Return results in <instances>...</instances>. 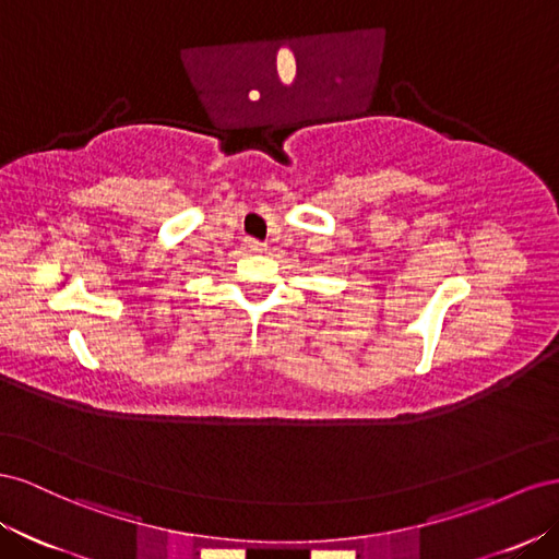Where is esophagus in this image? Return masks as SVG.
Listing matches in <instances>:
<instances>
[{
	"mask_svg": "<svg viewBox=\"0 0 559 559\" xmlns=\"http://www.w3.org/2000/svg\"><path fill=\"white\" fill-rule=\"evenodd\" d=\"M246 246H248V250H250V252H262V250H266V248H264V243H260V241H250V238H248V243H246Z\"/></svg>",
	"mask_w": 559,
	"mask_h": 559,
	"instance_id": "34e87169",
	"label": "esophagus"
}]
</instances>
